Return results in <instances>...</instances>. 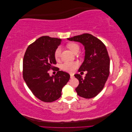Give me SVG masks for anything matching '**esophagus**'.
I'll return each mask as SVG.
<instances>
[{
  "label": "esophagus",
  "mask_w": 132,
  "mask_h": 132,
  "mask_svg": "<svg viewBox=\"0 0 132 132\" xmlns=\"http://www.w3.org/2000/svg\"><path fill=\"white\" fill-rule=\"evenodd\" d=\"M70 78L71 79H73V78H74V75L73 74H70Z\"/></svg>",
  "instance_id": "34e87169"
}]
</instances>
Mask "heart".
<instances>
[{
    "label": "heart",
    "mask_w": 132,
    "mask_h": 132,
    "mask_svg": "<svg viewBox=\"0 0 132 132\" xmlns=\"http://www.w3.org/2000/svg\"><path fill=\"white\" fill-rule=\"evenodd\" d=\"M67 47L74 54H77L80 50V46L78 43L75 42H69L67 43ZM62 50L61 47H58L54 52V57L58 61L61 58ZM77 62H65L62 65V69L69 73H72L78 67Z\"/></svg>",
    "instance_id": "b5f03b06"
}]
</instances>
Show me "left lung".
<instances>
[{"mask_svg": "<svg viewBox=\"0 0 132 132\" xmlns=\"http://www.w3.org/2000/svg\"><path fill=\"white\" fill-rule=\"evenodd\" d=\"M71 41L79 42L85 48V58L79 68V72L87 71L84 78L75 74L79 84L75 89L78 95L91 98L103 89L110 74V59L105 45L99 39L89 34H84L68 38Z\"/></svg>", "mask_w": 132, "mask_h": 132, "instance_id": "obj_1", "label": "left lung"}]
</instances>
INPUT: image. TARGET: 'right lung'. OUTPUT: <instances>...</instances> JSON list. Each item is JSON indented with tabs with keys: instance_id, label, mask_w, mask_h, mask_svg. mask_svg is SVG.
Masks as SVG:
<instances>
[{
	"instance_id": "right-lung-1",
	"label": "right lung",
	"mask_w": 132,
	"mask_h": 132,
	"mask_svg": "<svg viewBox=\"0 0 132 132\" xmlns=\"http://www.w3.org/2000/svg\"><path fill=\"white\" fill-rule=\"evenodd\" d=\"M61 39L42 36L28 46L23 59V78L36 97L42 101L52 102L62 95V88L70 75L58 70L54 76L48 71L54 69L57 62L54 52Z\"/></svg>"
}]
</instances>
